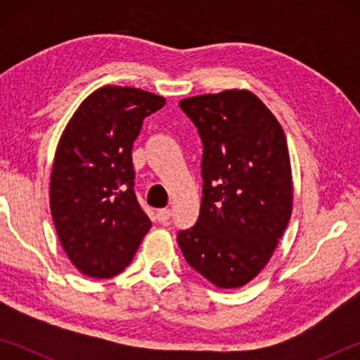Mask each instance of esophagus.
I'll return each mask as SVG.
<instances>
[{
  "label": "esophagus",
  "instance_id": "1",
  "mask_svg": "<svg viewBox=\"0 0 360 360\" xmlns=\"http://www.w3.org/2000/svg\"><path fill=\"white\" fill-rule=\"evenodd\" d=\"M172 217V210H158L157 211V221L160 224H167Z\"/></svg>",
  "mask_w": 360,
  "mask_h": 360
}]
</instances>
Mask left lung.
Masks as SVG:
<instances>
[{
	"mask_svg": "<svg viewBox=\"0 0 360 360\" xmlns=\"http://www.w3.org/2000/svg\"><path fill=\"white\" fill-rule=\"evenodd\" d=\"M179 106L203 141V197L178 243L193 270L219 289L259 275L292 214V169L283 127L246 89L191 96Z\"/></svg>",
	"mask_w": 360,
	"mask_h": 360,
	"instance_id": "left-lung-1",
	"label": "left lung"
}]
</instances>
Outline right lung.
<instances>
[{"instance_id":"add662e5","label":"right lung","mask_w":360,"mask_h":360,"mask_svg":"<svg viewBox=\"0 0 360 360\" xmlns=\"http://www.w3.org/2000/svg\"><path fill=\"white\" fill-rule=\"evenodd\" d=\"M163 105V96L141 89L105 85L65 127L49 197L60 245L85 276L117 275L150 229L133 191L131 149L144 117Z\"/></svg>"}]
</instances>
